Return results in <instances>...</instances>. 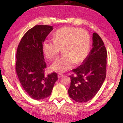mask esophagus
<instances>
[{
  "label": "esophagus",
  "mask_w": 123,
  "mask_h": 123,
  "mask_svg": "<svg viewBox=\"0 0 123 123\" xmlns=\"http://www.w3.org/2000/svg\"><path fill=\"white\" fill-rule=\"evenodd\" d=\"M63 76V74H62V73H59L58 74V78H61V77H62Z\"/></svg>",
  "instance_id": "34e87169"
}]
</instances>
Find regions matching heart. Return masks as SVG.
Wrapping results in <instances>:
<instances>
[{
  "label": "heart",
  "instance_id": "heart-1",
  "mask_svg": "<svg viewBox=\"0 0 123 123\" xmlns=\"http://www.w3.org/2000/svg\"><path fill=\"white\" fill-rule=\"evenodd\" d=\"M54 42L46 39L43 43V53L48 59L56 58L63 50L64 56L55 61L51 69L57 72H65L76 63L82 62L90 46L89 33L83 29L67 27L58 29L53 36Z\"/></svg>",
  "mask_w": 123,
  "mask_h": 123
}]
</instances>
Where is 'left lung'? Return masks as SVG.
I'll use <instances>...</instances> for the list:
<instances>
[{
    "instance_id": "1",
    "label": "left lung",
    "mask_w": 123,
    "mask_h": 123,
    "mask_svg": "<svg viewBox=\"0 0 123 123\" xmlns=\"http://www.w3.org/2000/svg\"><path fill=\"white\" fill-rule=\"evenodd\" d=\"M93 48L82 65L72 70L69 76V95L79 103L87 102L94 97L106 76L107 52L103 40L96 33L93 34Z\"/></svg>"
}]
</instances>
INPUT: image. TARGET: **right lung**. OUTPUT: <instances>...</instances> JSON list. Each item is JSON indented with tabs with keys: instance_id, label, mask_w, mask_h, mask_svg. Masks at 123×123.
Returning a JSON list of instances; mask_svg holds the SVG:
<instances>
[{
	"instance_id": "obj_1",
	"label": "right lung",
	"mask_w": 123,
	"mask_h": 123,
	"mask_svg": "<svg viewBox=\"0 0 123 123\" xmlns=\"http://www.w3.org/2000/svg\"><path fill=\"white\" fill-rule=\"evenodd\" d=\"M52 30V26L35 25L25 33L17 47L16 73L25 92L35 100L49 96L58 80L56 73H44L47 64L43 43Z\"/></svg>"
}]
</instances>
